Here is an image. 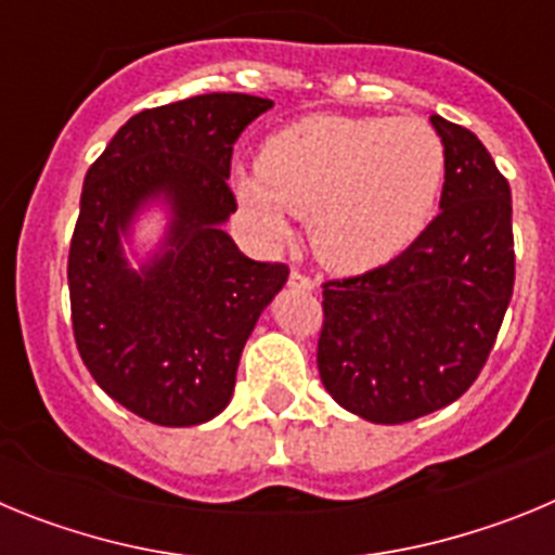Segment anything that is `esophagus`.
Masks as SVG:
<instances>
[{
    "label": "esophagus",
    "instance_id": "34e87169",
    "mask_svg": "<svg viewBox=\"0 0 555 555\" xmlns=\"http://www.w3.org/2000/svg\"><path fill=\"white\" fill-rule=\"evenodd\" d=\"M288 286L297 288V292H313V286H317V283H313L308 274L292 272V274H288Z\"/></svg>",
    "mask_w": 555,
    "mask_h": 555
}]
</instances>
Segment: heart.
Returning <instances> with one entry per match:
<instances>
[{
  "mask_svg": "<svg viewBox=\"0 0 555 555\" xmlns=\"http://www.w3.org/2000/svg\"><path fill=\"white\" fill-rule=\"evenodd\" d=\"M442 183L444 144L423 119L313 113L272 132L233 191L267 242L292 235L288 210L308 219L317 258L352 274L420 238Z\"/></svg>",
  "mask_w": 555,
  "mask_h": 555,
  "instance_id": "1",
  "label": "heart"
}]
</instances>
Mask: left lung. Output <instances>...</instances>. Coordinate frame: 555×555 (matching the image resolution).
Returning a JSON list of instances; mask_svg holds the SVG:
<instances>
[{"instance_id": "obj_1", "label": "left lung", "mask_w": 555, "mask_h": 555, "mask_svg": "<svg viewBox=\"0 0 555 555\" xmlns=\"http://www.w3.org/2000/svg\"><path fill=\"white\" fill-rule=\"evenodd\" d=\"M442 214L405 253L322 286L317 364L341 409L411 423L459 400L487 364L514 292L512 189L487 146L442 116Z\"/></svg>"}]
</instances>
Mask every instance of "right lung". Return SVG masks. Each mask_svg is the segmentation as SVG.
Returning <instances> with one entry per match:
<instances>
[{
    "instance_id": "1",
    "label": "right lung",
    "mask_w": 555,
    "mask_h": 555,
    "mask_svg": "<svg viewBox=\"0 0 555 555\" xmlns=\"http://www.w3.org/2000/svg\"><path fill=\"white\" fill-rule=\"evenodd\" d=\"M269 107L203 94L135 113L82 183L68 247L77 350L105 395L155 425L189 428L224 411L249 333L288 281L286 263L253 261L222 230L235 214L233 144ZM155 202L170 224L135 270L120 242Z\"/></svg>"
}]
</instances>
